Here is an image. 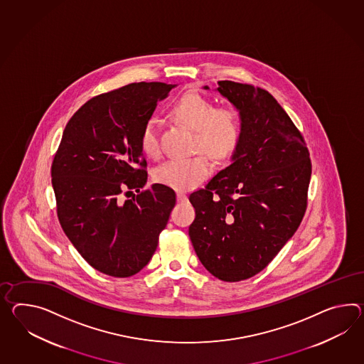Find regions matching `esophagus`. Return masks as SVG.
Masks as SVG:
<instances>
[{
	"label": "esophagus",
	"mask_w": 364,
	"mask_h": 364,
	"mask_svg": "<svg viewBox=\"0 0 364 364\" xmlns=\"http://www.w3.org/2000/svg\"><path fill=\"white\" fill-rule=\"evenodd\" d=\"M184 201H186V196L184 193H181V192H178V203H184Z\"/></svg>",
	"instance_id": "esophagus-1"
}]
</instances>
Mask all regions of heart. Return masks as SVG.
I'll return each instance as SVG.
<instances>
[{"mask_svg":"<svg viewBox=\"0 0 364 364\" xmlns=\"http://www.w3.org/2000/svg\"><path fill=\"white\" fill-rule=\"evenodd\" d=\"M178 122L195 132L193 151H200L188 159L169 160L155 169L154 178L161 186L186 192L198 186L213 169L214 160L228 159L237 149L240 136V119L232 107H215L197 93H186L171 109ZM139 147L149 158L160 155L159 122L154 118L143 124Z\"/></svg>","mask_w":364,"mask_h":364,"instance_id":"heart-1","label":"heart"}]
</instances>
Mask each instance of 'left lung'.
I'll return each mask as SVG.
<instances>
[{
	"instance_id": "8db88e82",
	"label": "left lung",
	"mask_w": 364,
	"mask_h": 364,
	"mask_svg": "<svg viewBox=\"0 0 364 364\" xmlns=\"http://www.w3.org/2000/svg\"><path fill=\"white\" fill-rule=\"evenodd\" d=\"M217 90L240 110V142L230 166L189 196V237L203 266L234 283L264 269L299 229L311 163L304 136L271 93L229 80Z\"/></svg>"
}]
</instances>
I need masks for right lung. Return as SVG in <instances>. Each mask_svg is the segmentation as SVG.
<instances>
[{
	"label": "right lung",
	"instance_id": "add662e5",
	"mask_svg": "<svg viewBox=\"0 0 364 364\" xmlns=\"http://www.w3.org/2000/svg\"><path fill=\"white\" fill-rule=\"evenodd\" d=\"M175 85L133 82L90 98L72 116L51 166L56 212L81 257L105 275L129 277L150 262L176 204L147 183L143 124ZM135 190L132 200L120 198Z\"/></svg>",
	"mask_w": 364,
	"mask_h": 364
}]
</instances>
